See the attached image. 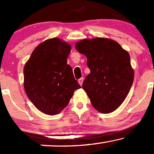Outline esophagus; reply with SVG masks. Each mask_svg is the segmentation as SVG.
Segmentation results:
<instances>
[{
	"mask_svg": "<svg viewBox=\"0 0 154 154\" xmlns=\"http://www.w3.org/2000/svg\"><path fill=\"white\" fill-rule=\"evenodd\" d=\"M83 80H84L83 78H81V79H79V81H79V83L81 85H82V84H83Z\"/></svg>",
	"mask_w": 154,
	"mask_h": 154,
	"instance_id": "esophagus-1",
	"label": "esophagus"
}]
</instances>
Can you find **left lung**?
<instances>
[{"instance_id":"left-lung-1","label":"left lung","mask_w":154,"mask_h":154,"mask_svg":"<svg viewBox=\"0 0 154 154\" xmlns=\"http://www.w3.org/2000/svg\"><path fill=\"white\" fill-rule=\"evenodd\" d=\"M75 49L88 59L90 73L83 88L92 106L101 113L113 112L125 100L134 81L129 53L117 42L104 38L84 39Z\"/></svg>"}]
</instances>
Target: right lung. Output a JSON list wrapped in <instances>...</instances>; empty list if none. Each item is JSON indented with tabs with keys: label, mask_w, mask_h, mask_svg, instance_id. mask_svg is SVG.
<instances>
[{
	"label": "right lung",
	"mask_w": 154,
	"mask_h": 154,
	"mask_svg": "<svg viewBox=\"0 0 154 154\" xmlns=\"http://www.w3.org/2000/svg\"><path fill=\"white\" fill-rule=\"evenodd\" d=\"M71 45L60 38L46 40L36 47L24 68L25 92L34 106L45 114L56 115L81 88L67 57Z\"/></svg>",
	"instance_id": "right-lung-1"
}]
</instances>
